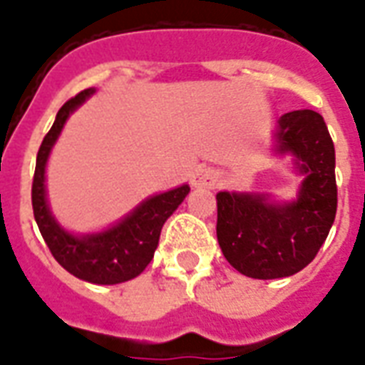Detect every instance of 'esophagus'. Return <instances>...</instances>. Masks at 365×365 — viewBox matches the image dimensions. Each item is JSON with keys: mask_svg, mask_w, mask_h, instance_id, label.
<instances>
[{"mask_svg": "<svg viewBox=\"0 0 365 365\" xmlns=\"http://www.w3.org/2000/svg\"><path fill=\"white\" fill-rule=\"evenodd\" d=\"M219 180V173L217 169H213V167H205V165H200L196 171L192 173V186L196 188H213V186L217 185Z\"/></svg>", "mask_w": 365, "mask_h": 365, "instance_id": "obj_1", "label": "esophagus"}]
</instances>
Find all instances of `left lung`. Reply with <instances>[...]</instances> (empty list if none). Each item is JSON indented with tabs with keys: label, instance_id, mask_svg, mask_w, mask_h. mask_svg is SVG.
I'll list each match as a JSON object with an SVG mask.
<instances>
[{
	"label": "left lung",
	"instance_id": "obj_1",
	"mask_svg": "<svg viewBox=\"0 0 365 365\" xmlns=\"http://www.w3.org/2000/svg\"><path fill=\"white\" fill-rule=\"evenodd\" d=\"M275 152L294 158L304 180L297 198L217 194V240L227 262L252 279H281L316 257L336 213L335 146L319 113L300 109L277 120Z\"/></svg>",
	"mask_w": 365,
	"mask_h": 365
}]
</instances>
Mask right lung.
I'll use <instances>...</instances> for the list:
<instances>
[{
	"mask_svg": "<svg viewBox=\"0 0 365 365\" xmlns=\"http://www.w3.org/2000/svg\"><path fill=\"white\" fill-rule=\"evenodd\" d=\"M94 92V88L82 90L81 94L71 98L57 111L53 127L43 136L32 180V210L49 252L61 267L88 283L117 284L130 281L146 269L160 242L161 227L182 204L186 194L190 192V186L182 185L167 192L150 196L128 215L100 232L75 235L63 229L49 210L46 194V165L68 115L81 108Z\"/></svg>",
	"mask_w": 365,
	"mask_h": 365,
	"instance_id": "right-lung-1",
	"label": "right lung"
}]
</instances>
